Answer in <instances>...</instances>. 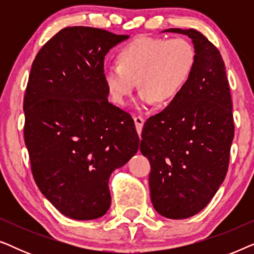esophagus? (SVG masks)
Returning <instances> with one entry per match:
<instances>
[{"mask_svg": "<svg viewBox=\"0 0 254 254\" xmlns=\"http://www.w3.org/2000/svg\"><path fill=\"white\" fill-rule=\"evenodd\" d=\"M134 123H135V127H136L137 133L141 134L142 127H143V124H144V119L141 116H136L134 117Z\"/></svg>", "mask_w": 254, "mask_h": 254, "instance_id": "1", "label": "esophagus"}]
</instances>
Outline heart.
<instances>
[{"label":"heart","mask_w":254,"mask_h":254,"mask_svg":"<svg viewBox=\"0 0 254 254\" xmlns=\"http://www.w3.org/2000/svg\"><path fill=\"white\" fill-rule=\"evenodd\" d=\"M196 52L185 38L141 37L121 48L118 64H106L103 77L110 98L125 105L136 85L142 106L171 102L189 81Z\"/></svg>","instance_id":"1"}]
</instances>
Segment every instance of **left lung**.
Wrapping results in <instances>:
<instances>
[{"instance_id":"8db88e82","label":"left lung","mask_w":254,"mask_h":254,"mask_svg":"<svg viewBox=\"0 0 254 254\" xmlns=\"http://www.w3.org/2000/svg\"><path fill=\"white\" fill-rule=\"evenodd\" d=\"M165 31L192 39L195 67L169 106L145 121L140 150L151 166L149 186L156 211L182 220L202 210L223 183L235 125L217 48L196 30Z\"/></svg>"}]
</instances>
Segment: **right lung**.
<instances>
[{"label":"right lung","instance_id":"obj_1","mask_svg":"<svg viewBox=\"0 0 254 254\" xmlns=\"http://www.w3.org/2000/svg\"><path fill=\"white\" fill-rule=\"evenodd\" d=\"M128 36L64 27L34 59L24 140L41 193L64 216L95 220L111 206L109 178L136 154L134 120L107 99L104 59Z\"/></svg>","mask_w":254,"mask_h":254}]
</instances>
